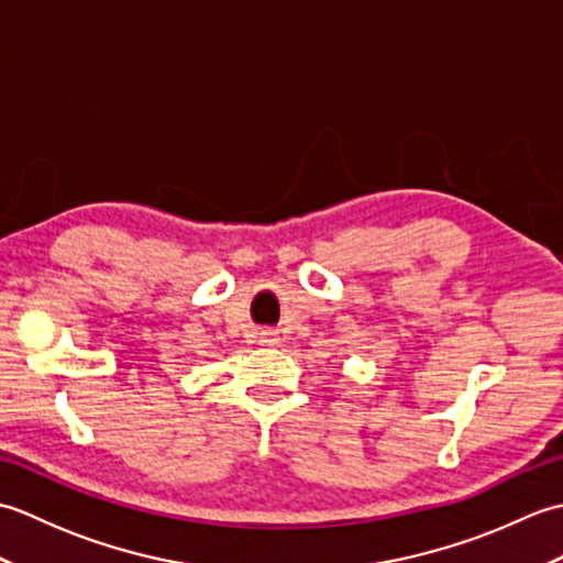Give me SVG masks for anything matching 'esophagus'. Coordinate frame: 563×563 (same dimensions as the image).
I'll use <instances>...</instances> for the list:
<instances>
[{
    "mask_svg": "<svg viewBox=\"0 0 563 563\" xmlns=\"http://www.w3.org/2000/svg\"><path fill=\"white\" fill-rule=\"evenodd\" d=\"M275 341H278V333H275V331H271V329H263V331L258 333V343H266V345H273Z\"/></svg>",
    "mask_w": 563,
    "mask_h": 563,
    "instance_id": "34e87169",
    "label": "esophagus"
}]
</instances>
